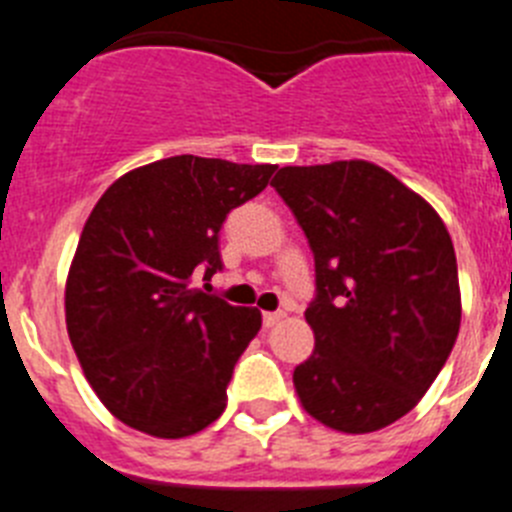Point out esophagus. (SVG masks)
<instances>
[{"mask_svg": "<svg viewBox=\"0 0 512 512\" xmlns=\"http://www.w3.org/2000/svg\"><path fill=\"white\" fill-rule=\"evenodd\" d=\"M282 318H285V313H282V310H277V313H264V326L266 329H272V326H277Z\"/></svg>", "mask_w": 512, "mask_h": 512, "instance_id": "1", "label": "esophagus"}]
</instances>
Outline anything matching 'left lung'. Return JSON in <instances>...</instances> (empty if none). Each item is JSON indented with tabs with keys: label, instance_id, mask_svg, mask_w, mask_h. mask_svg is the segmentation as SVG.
Wrapping results in <instances>:
<instances>
[{
	"label": "left lung",
	"instance_id": "obj_1",
	"mask_svg": "<svg viewBox=\"0 0 512 512\" xmlns=\"http://www.w3.org/2000/svg\"><path fill=\"white\" fill-rule=\"evenodd\" d=\"M272 186L316 261L313 355L292 383L305 412L347 435L412 412L461 329L453 240L427 199L368 160L287 165Z\"/></svg>",
	"mask_w": 512,
	"mask_h": 512
}]
</instances>
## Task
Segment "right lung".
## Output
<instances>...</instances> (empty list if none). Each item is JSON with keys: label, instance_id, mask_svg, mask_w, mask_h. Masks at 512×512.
Wrapping results in <instances>:
<instances>
[{"label": "right lung", "instance_id": "add662e5", "mask_svg": "<svg viewBox=\"0 0 512 512\" xmlns=\"http://www.w3.org/2000/svg\"><path fill=\"white\" fill-rule=\"evenodd\" d=\"M277 165L176 155L113 181L82 227L64 287L67 334L108 412L152 438H189L225 412L227 383L261 329L191 287L222 266L227 212L266 189Z\"/></svg>", "mask_w": 512, "mask_h": 512}]
</instances>
